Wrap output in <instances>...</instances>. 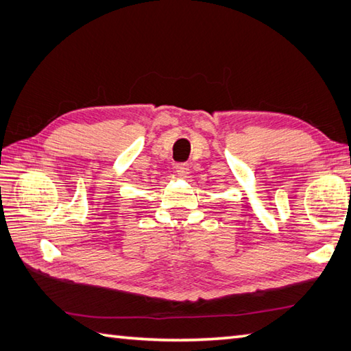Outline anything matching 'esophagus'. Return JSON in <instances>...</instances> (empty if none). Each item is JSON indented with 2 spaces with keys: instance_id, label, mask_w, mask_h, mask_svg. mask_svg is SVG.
<instances>
[{
  "instance_id": "esophagus-1",
  "label": "esophagus",
  "mask_w": 351,
  "mask_h": 351,
  "mask_svg": "<svg viewBox=\"0 0 351 351\" xmlns=\"http://www.w3.org/2000/svg\"><path fill=\"white\" fill-rule=\"evenodd\" d=\"M175 171L181 176H187L190 173V166L187 162H176L175 164Z\"/></svg>"
}]
</instances>
